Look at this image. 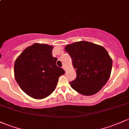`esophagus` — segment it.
<instances>
[{
  "label": "esophagus",
  "instance_id": "obj_1",
  "mask_svg": "<svg viewBox=\"0 0 129 129\" xmlns=\"http://www.w3.org/2000/svg\"><path fill=\"white\" fill-rule=\"evenodd\" d=\"M62 69H63V70H66V66H63V67H62Z\"/></svg>",
  "mask_w": 129,
  "mask_h": 129
}]
</instances>
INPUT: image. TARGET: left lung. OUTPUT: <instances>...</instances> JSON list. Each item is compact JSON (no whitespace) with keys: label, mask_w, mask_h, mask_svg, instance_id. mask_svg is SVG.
<instances>
[{"label":"left lung","mask_w":129,"mask_h":129,"mask_svg":"<svg viewBox=\"0 0 129 129\" xmlns=\"http://www.w3.org/2000/svg\"><path fill=\"white\" fill-rule=\"evenodd\" d=\"M72 59L76 78L70 82L74 90L83 95H92L105 85L111 75L113 61L103 46L80 41L65 47Z\"/></svg>","instance_id":"8db88e82"}]
</instances>
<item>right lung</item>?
Masks as SVG:
<instances>
[{
    "label": "right lung",
    "mask_w": 129,
    "mask_h": 129,
    "mask_svg": "<svg viewBox=\"0 0 129 129\" xmlns=\"http://www.w3.org/2000/svg\"><path fill=\"white\" fill-rule=\"evenodd\" d=\"M53 46L34 43L16 58L14 75L21 89L32 98L43 99L56 89L59 76L65 71L56 66L52 55Z\"/></svg>",
    "instance_id": "1"
}]
</instances>
